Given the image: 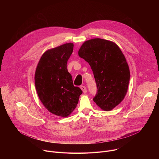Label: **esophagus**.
<instances>
[{"label":"esophagus","instance_id":"esophagus-1","mask_svg":"<svg viewBox=\"0 0 159 159\" xmlns=\"http://www.w3.org/2000/svg\"><path fill=\"white\" fill-rule=\"evenodd\" d=\"M80 89H81V90L83 91V92L84 93H87V89H86V87H85V86H81L80 87Z\"/></svg>","mask_w":159,"mask_h":159}]
</instances>
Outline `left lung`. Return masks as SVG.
Masks as SVG:
<instances>
[{
  "label": "left lung",
  "mask_w": 159,
  "mask_h": 159,
  "mask_svg": "<svg viewBox=\"0 0 159 159\" xmlns=\"http://www.w3.org/2000/svg\"><path fill=\"white\" fill-rule=\"evenodd\" d=\"M78 53L89 64L94 75L98 90L93 101L104 111L113 110L123 100L130 79L121 50L111 41L94 38L85 41Z\"/></svg>",
  "instance_id": "obj_1"
}]
</instances>
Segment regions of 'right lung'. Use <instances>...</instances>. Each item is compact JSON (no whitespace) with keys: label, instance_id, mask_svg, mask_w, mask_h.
<instances>
[{"label":"right lung","instance_id":"obj_1","mask_svg":"<svg viewBox=\"0 0 159 159\" xmlns=\"http://www.w3.org/2000/svg\"><path fill=\"white\" fill-rule=\"evenodd\" d=\"M74 44L66 43L46 51L41 56L34 75L39 100L51 113L67 117L75 110L82 91L74 86L67 69Z\"/></svg>","mask_w":159,"mask_h":159}]
</instances>
